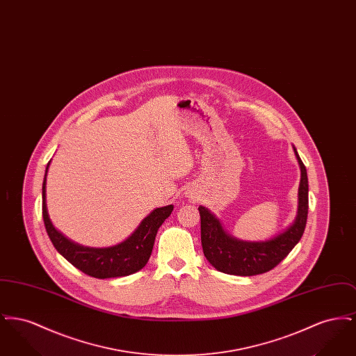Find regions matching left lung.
<instances>
[{
    "label": "left lung",
    "mask_w": 356,
    "mask_h": 356,
    "mask_svg": "<svg viewBox=\"0 0 356 356\" xmlns=\"http://www.w3.org/2000/svg\"><path fill=\"white\" fill-rule=\"evenodd\" d=\"M293 152L300 168L298 212L293 222L279 235L264 241L240 240L229 235L208 208L199 207L204 256L218 271L238 276H254L271 271L303 236L308 215V177L295 147Z\"/></svg>",
    "instance_id": "8db88e82"
}]
</instances>
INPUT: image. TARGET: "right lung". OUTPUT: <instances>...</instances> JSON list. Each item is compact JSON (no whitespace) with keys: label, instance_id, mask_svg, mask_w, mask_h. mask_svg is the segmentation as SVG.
<instances>
[{"label":"right lung","instance_id":"1","mask_svg":"<svg viewBox=\"0 0 356 356\" xmlns=\"http://www.w3.org/2000/svg\"><path fill=\"white\" fill-rule=\"evenodd\" d=\"M49 165L51 161L47 165L42 183V218L48 236L58 254H63L77 270L97 279L128 276L145 267L152 254L156 234L165 219L170 218L173 205L153 209L131 236L116 245L105 248L85 247L64 236L51 224L47 207V175Z\"/></svg>","mask_w":356,"mask_h":356}]
</instances>
